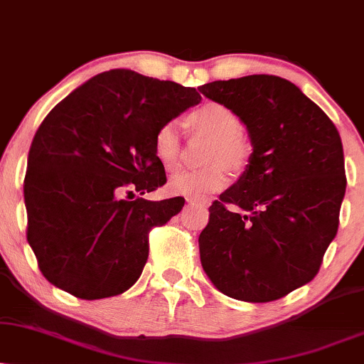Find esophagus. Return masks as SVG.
Listing matches in <instances>:
<instances>
[{
	"label": "esophagus",
	"mask_w": 364,
	"mask_h": 364,
	"mask_svg": "<svg viewBox=\"0 0 364 364\" xmlns=\"http://www.w3.org/2000/svg\"><path fill=\"white\" fill-rule=\"evenodd\" d=\"M186 201H188V203H196V205H206V203H208V201L196 200V198H186Z\"/></svg>",
	"instance_id": "obj_1"
}]
</instances>
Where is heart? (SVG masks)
I'll list each match as a JSON object with an SVG mask.
<instances>
[{"mask_svg":"<svg viewBox=\"0 0 364 364\" xmlns=\"http://www.w3.org/2000/svg\"><path fill=\"white\" fill-rule=\"evenodd\" d=\"M186 126L196 134L211 137L205 153L208 166L193 171H179L169 179L168 190L173 195L203 198L223 190L228 185V169L240 173L250 161L252 146L242 132L240 117L223 104H205L186 116ZM156 159L166 171H174L181 158V134L178 124H159L153 136Z\"/></svg>","mask_w":364,"mask_h":364,"instance_id":"b5f03b06","label":"heart"}]
</instances>
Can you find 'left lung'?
<instances>
[{"instance_id":"1","label":"left lung","mask_w":364,"mask_h":364,"mask_svg":"<svg viewBox=\"0 0 364 364\" xmlns=\"http://www.w3.org/2000/svg\"><path fill=\"white\" fill-rule=\"evenodd\" d=\"M200 90L232 109L254 144L237 185L208 208L201 265L225 296L277 301L316 277L338 233L341 137L319 105L280 77L216 80Z\"/></svg>"}]
</instances>
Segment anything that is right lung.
I'll use <instances>...</instances> for the list:
<instances>
[{"label": "right lung", "mask_w": 364, "mask_h": 364, "mask_svg": "<svg viewBox=\"0 0 364 364\" xmlns=\"http://www.w3.org/2000/svg\"><path fill=\"white\" fill-rule=\"evenodd\" d=\"M200 100L191 87L114 68L50 110L31 141L23 181L26 240L50 284L85 301L134 285L149 232L185 205L181 196L141 198L166 183L154 131Z\"/></svg>", "instance_id": "obj_1"}]
</instances>
